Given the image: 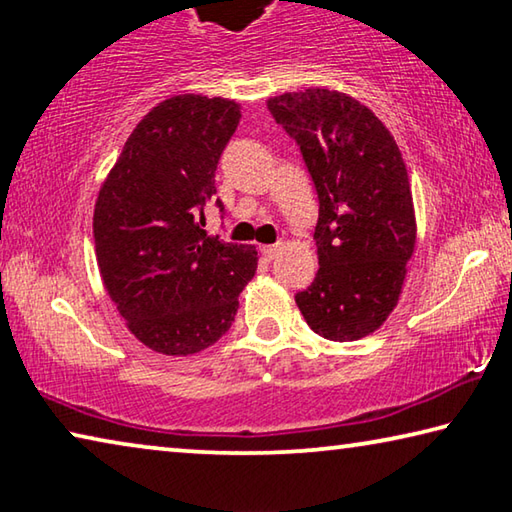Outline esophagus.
Instances as JSON below:
<instances>
[{"mask_svg":"<svg viewBox=\"0 0 512 512\" xmlns=\"http://www.w3.org/2000/svg\"><path fill=\"white\" fill-rule=\"evenodd\" d=\"M259 250H262V255H264L266 259H273V257L277 255V250H280V246H277V244H271V246H262Z\"/></svg>","mask_w":512,"mask_h":512,"instance_id":"esophagus-1","label":"esophagus"}]
</instances>
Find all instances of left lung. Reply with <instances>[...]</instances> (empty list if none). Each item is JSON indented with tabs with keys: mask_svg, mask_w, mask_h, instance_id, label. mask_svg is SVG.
Returning <instances> with one entry per match:
<instances>
[{
	"mask_svg": "<svg viewBox=\"0 0 512 512\" xmlns=\"http://www.w3.org/2000/svg\"><path fill=\"white\" fill-rule=\"evenodd\" d=\"M266 106L296 140L318 196V273L296 302L323 339L357 341L397 305L413 255L402 153L388 128L341 92H287Z\"/></svg>",
	"mask_w": 512,
	"mask_h": 512,
	"instance_id": "obj_1",
	"label": "left lung"
}]
</instances>
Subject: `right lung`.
<instances>
[{
  "label": "right lung",
  "mask_w": 512,
  "mask_h": 512,
  "mask_svg": "<svg viewBox=\"0 0 512 512\" xmlns=\"http://www.w3.org/2000/svg\"><path fill=\"white\" fill-rule=\"evenodd\" d=\"M235 101L171 97L146 115L94 207L103 284L128 329L151 350L194 354L235 323L239 293L257 271L253 246L207 237L214 173L239 126Z\"/></svg>",
  "instance_id": "1"
}]
</instances>
